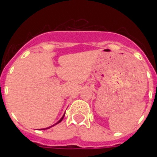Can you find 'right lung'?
I'll return each instance as SVG.
<instances>
[{"label":"right lung","instance_id":"right-lung-1","mask_svg":"<svg viewBox=\"0 0 157 157\" xmlns=\"http://www.w3.org/2000/svg\"><path fill=\"white\" fill-rule=\"evenodd\" d=\"M64 116H65V114H64L63 115V117H62V118H61V119H60V120H59V121H58V122H57V123H56V124H58V123H59V122H61L62 121V120H63V117H64ZM54 125H53V126H54Z\"/></svg>","mask_w":157,"mask_h":157}]
</instances>
